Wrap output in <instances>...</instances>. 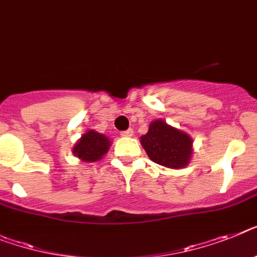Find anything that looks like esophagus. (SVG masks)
<instances>
[{
    "mask_svg": "<svg viewBox=\"0 0 257 257\" xmlns=\"http://www.w3.org/2000/svg\"><path fill=\"white\" fill-rule=\"evenodd\" d=\"M133 135H135L133 129H128V131H124V132H121L122 137H132Z\"/></svg>",
    "mask_w": 257,
    "mask_h": 257,
    "instance_id": "obj_1",
    "label": "esophagus"
}]
</instances>
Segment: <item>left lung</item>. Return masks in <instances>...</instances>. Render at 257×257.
<instances>
[{"label":"left lung","mask_w":257,"mask_h":257,"mask_svg":"<svg viewBox=\"0 0 257 257\" xmlns=\"http://www.w3.org/2000/svg\"><path fill=\"white\" fill-rule=\"evenodd\" d=\"M140 140L149 158L158 165L169 169H183L191 161L193 152L191 136L161 118L149 125L148 133Z\"/></svg>","instance_id":"left-lung-1"}]
</instances>
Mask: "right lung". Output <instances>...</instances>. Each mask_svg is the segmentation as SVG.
I'll use <instances>...</instances> for the list:
<instances>
[{
	"label": "right lung",
	"instance_id": "add662e5",
	"mask_svg": "<svg viewBox=\"0 0 257 257\" xmlns=\"http://www.w3.org/2000/svg\"><path fill=\"white\" fill-rule=\"evenodd\" d=\"M111 141L108 137H105L102 133L95 131H87L85 135H82L81 139L73 148V154L78 157L81 161L92 163L103 158V155L108 152Z\"/></svg>",
	"mask_w": 257,
	"mask_h": 257
}]
</instances>
